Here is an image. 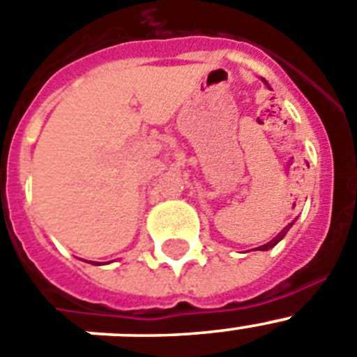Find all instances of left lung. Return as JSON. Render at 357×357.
<instances>
[{
	"mask_svg": "<svg viewBox=\"0 0 357 357\" xmlns=\"http://www.w3.org/2000/svg\"><path fill=\"white\" fill-rule=\"evenodd\" d=\"M262 81H264V79H262ZM264 82H266V81H264ZM266 86H268V88H269V84H268V82H266ZM292 224H294V222H292ZM292 224H289L287 227H285L284 231L280 232L278 236H275V238H273L271 241H269V243H266V245H262V246H257V248H255V250H262V252H266V250H271L273 246H276V245H278L280 241H282V239L285 238V234H287V232H289V229L292 227Z\"/></svg>",
	"mask_w": 357,
	"mask_h": 357,
	"instance_id": "obj_1",
	"label": "left lung"
}]
</instances>
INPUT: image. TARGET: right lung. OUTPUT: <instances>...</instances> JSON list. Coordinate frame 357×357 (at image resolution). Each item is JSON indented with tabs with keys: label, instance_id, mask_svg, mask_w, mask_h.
Masks as SVG:
<instances>
[{
	"label": "right lung",
	"instance_id": "add662e5",
	"mask_svg": "<svg viewBox=\"0 0 357 357\" xmlns=\"http://www.w3.org/2000/svg\"><path fill=\"white\" fill-rule=\"evenodd\" d=\"M89 264H93V262H89Z\"/></svg>",
	"mask_w": 357,
	"mask_h": 357
}]
</instances>
